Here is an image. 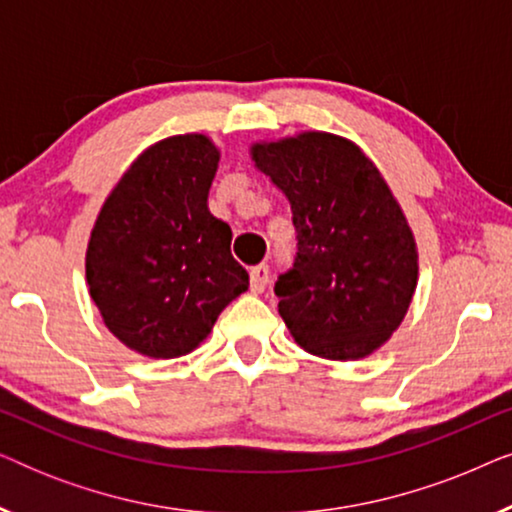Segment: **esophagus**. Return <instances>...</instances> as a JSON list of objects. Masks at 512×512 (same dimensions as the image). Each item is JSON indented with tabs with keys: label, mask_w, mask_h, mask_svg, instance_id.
<instances>
[{
	"label": "esophagus",
	"mask_w": 512,
	"mask_h": 512,
	"mask_svg": "<svg viewBox=\"0 0 512 512\" xmlns=\"http://www.w3.org/2000/svg\"><path fill=\"white\" fill-rule=\"evenodd\" d=\"M270 282V268L268 265H256L254 270H251V291L254 293H263L265 286Z\"/></svg>",
	"instance_id": "1"
}]
</instances>
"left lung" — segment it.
Instances as JSON below:
<instances>
[{
  "label": "left lung",
  "mask_w": 512,
  "mask_h": 512,
  "mask_svg": "<svg viewBox=\"0 0 512 512\" xmlns=\"http://www.w3.org/2000/svg\"><path fill=\"white\" fill-rule=\"evenodd\" d=\"M291 202L293 265L275 282L279 314L300 347L363 359L396 331L417 286L412 230L359 146L328 132L251 149Z\"/></svg>",
  "instance_id": "obj_1"
}]
</instances>
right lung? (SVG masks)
<instances>
[{
	"mask_svg": "<svg viewBox=\"0 0 512 512\" xmlns=\"http://www.w3.org/2000/svg\"><path fill=\"white\" fill-rule=\"evenodd\" d=\"M219 151L177 135L144 151L97 216L86 254L90 298L123 345L174 359L200 345L249 272L228 223L207 209Z\"/></svg>",
	"mask_w": 512,
	"mask_h": 512,
	"instance_id": "obj_1",
	"label": "right lung"
}]
</instances>
